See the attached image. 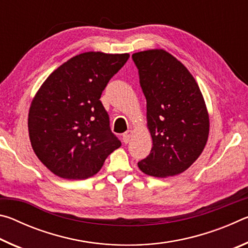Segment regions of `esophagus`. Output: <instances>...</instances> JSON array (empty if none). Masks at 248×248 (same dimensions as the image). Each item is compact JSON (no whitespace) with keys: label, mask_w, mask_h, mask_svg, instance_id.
Segmentation results:
<instances>
[{"label":"esophagus","mask_w":248,"mask_h":248,"mask_svg":"<svg viewBox=\"0 0 248 248\" xmlns=\"http://www.w3.org/2000/svg\"><path fill=\"white\" fill-rule=\"evenodd\" d=\"M132 131L131 130H128V131H125L124 134H123V140H124V143H128L129 142V140H130V138L132 137Z\"/></svg>","instance_id":"esophagus-1"}]
</instances>
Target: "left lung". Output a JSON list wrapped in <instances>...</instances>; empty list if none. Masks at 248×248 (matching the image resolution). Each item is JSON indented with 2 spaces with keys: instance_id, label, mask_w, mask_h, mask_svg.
<instances>
[{
  "instance_id": "8db88e82",
  "label": "left lung",
  "mask_w": 248,
  "mask_h": 248,
  "mask_svg": "<svg viewBox=\"0 0 248 248\" xmlns=\"http://www.w3.org/2000/svg\"><path fill=\"white\" fill-rule=\"evenodd\" d=\"M146 99V118L153 146L138 163L144 174L167 177L183 173L202 152L209 116L196 79L165 50L132 54Z\"/></svg>"
}]
</instances>
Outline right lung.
<instances>
[{
  "mask_svg": "<svg viewBox=\"0 0 248 248\" xmlns=\"http://www.w3.org/2000/svg\"><path fill=\"white\" fill-rule=\"evenodd\" d=\"M128 59V53H81L41 85L29 109V138L33 152L54 175L89 178L121 145L99 98Z\"/></svg>",
  "mask_w": 248,
  "mask_h": 248,
  "instance_id": "right-lung-1",
  "label": "right lung"
}]
</instances>
